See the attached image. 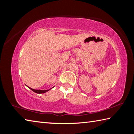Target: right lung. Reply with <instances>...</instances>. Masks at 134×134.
<instances>
[{
    "label": "right lung",
    "mask_w": 134,
    "mask_h": 134,
    "mask_svg": "<svg viewBox=\"0 0 134 134\" xmlns=\"http://www.w3.org/2000/svg\"><path fill=\"white\" fill-rule=\"evenodd\" d=\"M27 87L29 88H30L31 91H33V92H36V93H37V94H43V93H45V92L48 91L50 90L52 88H50V89H49V90H35V89H33V88H30V87H28V86H27Z\"/></svg>",
    "instance_id": "right-lung-1"
}]
</instances>
